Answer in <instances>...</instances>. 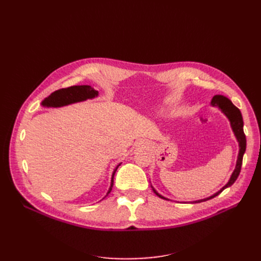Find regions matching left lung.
<instances>
[{
    "label": "left lung",
    "instance_id": "obj_1",
    "mask_svg": "<svg viewBox=\"0 0 261 261\" xmlns=\"http://www.w3.org/2000/svg\"><path fill=\"white\" fill-rule=\"evenodd\" d=\"M211 103H212V106L218 107L219 109H220L221 111L226 115V117L229 119L231 129H232V131H234V134H235L236 139H237V141L239 143V154H238L236 168H235L234 172H232L228 183L225 186H223L220 190H219L218 193H216L215 195L211 196L210 198L199 200V201H195L193 203H200V202H204V201H207L210 199H213V198L217 197L219 194H221L226 187H229V186H231L232 184L235 183V181L237 180V177L239 176L240 170H241L242 159H243V154L245 152V148H246V139H245V134L243 132V119H242V115H241L240 110L236 106L232 105V102L228 98L224 97V96H222V95H216V96H214ZM153 191L155 193V195H158L160 198L167 200L166 198H164L163 196L158 194L154 189H153Z\"/></svg>",
    "mask_w": 261,
    "mask_h": 261
}]
</instances>
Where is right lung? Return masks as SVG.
I'll return each mask as SVG.
<instances>
[{
  "label": "right lung",
  "instance_id": "right-lung-1",
  "mask_svg": "<svg viewBox=\"0 0 261 261\" xmlns=\"http://www.w3.org/2000/svg\"><path fill=\"white\" fill-rule=\"evenodd\" d=\"M97 95H98V92L95 91L90 86H73V87H68L65 89H60L53 92L48 97H46L42 101V106L57 108V107H62V106H66V105L78 102V101H84L89 98H94L95 96ZM118 166H120V164ZM118 166L113 171L111 186H110L108 194L112 190V186L114 182V174Z\"/></svg>",
  "mask_w": 261,
  "mask_h": 261
}]
</instances>
